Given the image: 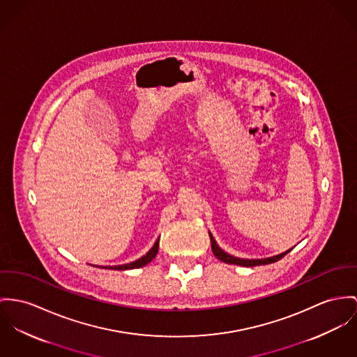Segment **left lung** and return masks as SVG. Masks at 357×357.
Listing matches in <instances>:
<instances>
[{
    "mask_svg": "<svg viewBox=\"0 0 357 357\" xmlns=\"http://www.w3.org/2000/svg\"><path fill=\"white\" fill-rule=\"evenodd\" d=\"M209 238H211V246H212V251L215 254V257H218L220 261L225 262V264H234V265H239V266H247V268H251V266H259V265H268V264H273L277 262L278 259H281L282 257H285L291 250L280 254V255H275V257H271V258H266V259H241V258H235L227 252H224L216 243V241L213 239L212 234L209 232Z\"/></svg>",
    "mask_w": 357,
    "mask_h": 357,
    "instance_id": "obj_1",
    "label": "left lung"
}]
</instances>
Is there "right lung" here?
Segmentation results:
<instances>
[{
	"instance_id": "1",
	"label": "right lung",
	"mask_w": 357,
	"mask_h": 357,
	"mask_svg": "<svg viewBox=\"0 0 357 357\" xmlns=\"http://www.w3.org/2000/svg\"><path fill=\"white\" fill-rule=\"evenodd\" d=\"M159 251V239L155 242L153 247L144 255L141 257L137 261L135 262H130V264H126V265H119V266H105V269H115V271H128V269H136V268H142L145 266L146 264H149L158 254Z\"/></svg>"
}]
</instances>
